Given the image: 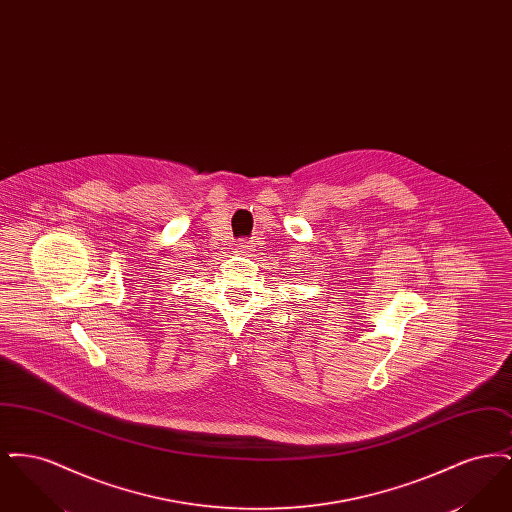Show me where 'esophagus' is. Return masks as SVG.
<instances>
[{
  "instance_id": "esophagus-1",
  "label": "esophagus",
  "mask_w": 512,
  "mask_h": 512,
  "mask_svg": "<svg viewBox=\"0 0 512 512\" xmlns=\"http://www.w3.org/2000/svg\"><path fill=\"white\" fill-rule=\"evenodd\" d=\"M236 251H238L240 255H251V253H253V245H251L249 240L242 238V240L236 242Z\"/></svg>"
}]
</instances>
